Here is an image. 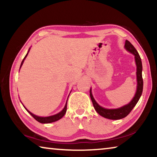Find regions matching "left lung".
I'll return each mask as SVG.
<instances>
[{
    "label": "left lung",
    "mask_w": 157,
    "mask_h": 157,
    "mask_svg": "<svg viewBox=\"0 0 157 157\" xmlns=\"http://www.w3.org/2000/svg\"><path fill=\"white\" fill-rule=\"evenodd\" d=\"M124 47L128 50L129 52L132 53L135 56V61L137 66V71H136V76H137V90L136 93L135 94V96L133 98L132 100L130 102L128 105H124L123 107L121 108L116 109H105L98 104L94 100L91 94V90L90 89V97H91V101L94 105L95 111L100 114V116L104 117V118L111 119V120H119V119L123 118L126 117L128 114L131 112L135 106H136L138 101L139 100L141 94L143 93V80L142 78V62L141 59L137 52L136 48L134 46L130 43L129 41L126 40L125 44H124Z\"/></svg>",
    "instance_id": "left-lung-1"
}]
</instances>
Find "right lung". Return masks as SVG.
I'll use <instances>...</instances> for the list:
<instances>
[{"label": "right lung", "mask_w": 157, "mask_h": 157, "mask_svg": "<svg viewBox=\"0 0 157 157\" xmlns=\"http://www.w3.org/2000/svg\"><path fill=\"white\" fill-rule=\"evenodd\" d=\"M28 52H29V51H28ZM28 52L27 53V55H26L25 56L24 59H23L22 62H21V64L20 68L21 67V66H22L23 62H24L25 57H27ZM23 107H24V106H23ZM25 109L28 111V112L30 113V115L33 116L34 119H35L36 121L39 122V123H52V122H55V121H57L58 120H59V119L62 118V117L64 116V114L66 112V109H67V102H66L65 107H64V108H63V109L62 111H60L59 113H58L57 114H55V115H54V116H48V117H39V116H35V115H34L33 113H32L30 111H29L25 107Z\"/></svg>", "instance_id": "obj_1"}]
</instances>
